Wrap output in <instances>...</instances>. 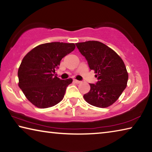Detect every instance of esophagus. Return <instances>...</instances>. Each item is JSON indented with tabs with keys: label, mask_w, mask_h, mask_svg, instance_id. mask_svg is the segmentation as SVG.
Returning a JSON list of instances; mask_svg holds the SVG:
<instances>
[{
	"label": "esophagus",
	"mask_w": 152,
	"mask_h": 152,
	"mask_svg": "<svg viewBox=\"0 0 152 152\" xmlns=\"http://www.w3.org/2000/svg\"><path fill=\"white\" fill-rule=\"evenodd\" d=\"M74 82H75V83H76V84H79V83H80V81H79V80H76V79H74Z\"/></svg>",
	"instance_id": "esophagus-1"
}]
</instances>
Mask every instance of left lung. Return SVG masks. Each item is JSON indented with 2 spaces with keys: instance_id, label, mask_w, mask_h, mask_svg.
<instances>
[{
  "instance_id": "left-lung-1",
  "label": "left lung",
  "mask_w": 152,
  "mask_h": 152,
  "mask_svg": "<svg viewBox=\"0 0 152 152\" xmlns=\"http://www.w3.org/2000/svg\"><path fill=\"white\" fill-rule=\"evenodd\" d=\"M76 45L98 79L96 84H90L91 90L84 94V99L96 107L110 106L127 86L128 73L124 62L115 51L97 41L77 43Z\"/></svg>"
}]
</instances>
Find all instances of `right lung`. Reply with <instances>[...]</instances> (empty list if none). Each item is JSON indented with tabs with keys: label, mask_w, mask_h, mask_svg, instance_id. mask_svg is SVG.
<instances>
[{
	"label": "right lung",
	"mask_w": 152,
	"mask_h": 152,
	"mask_svg": "<svg viewBox=\"0 0 152 152\" xmlns=\"http://www.w3.org/2000/svg\"><path fill=\"white\" fill-rule=\"evenodd\" d=\"M75 48L74 43H43L33 48L23 59L18 70L19 86L35 107L45 109L63 99L72 79L61 80L54 74L61 59Z\"/></svg>",
	"instance_id": "right-lung-1"
}]
</instances>
